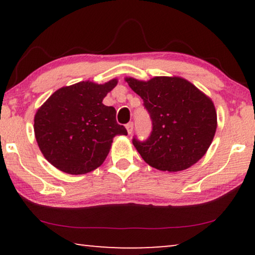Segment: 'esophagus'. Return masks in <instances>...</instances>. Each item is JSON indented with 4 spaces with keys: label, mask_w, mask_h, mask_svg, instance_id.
I'll return each instance as SVG.
<instances>
[{
    "label": "esophagus",
    "mask_w": 255,
    "mask_h": 255,
    "mask_svg": "<svg viewBox=\"0 0 255 255\" xmlns=\"http://www.w3.org/2000/svg\"><path fill=\"white\" fill-rule=\"evenodd\" d=\"M127 130L128 132V134L132 133V131H133V123H132V122H130V123L127 124Z\"/></svg>",
    "instance_id": "1"
}]
</instances>
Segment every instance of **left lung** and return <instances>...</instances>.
Segmentation results:
<instances>
[{
    "label": "left lung",
    "mask_w": 255,
    "mask_h": 255,
    "mask_svg": "<svg viewBox=\"0 0 255 255\" xmlns=\"http://www.w3.org/2000/svg\"><path fill=\"white\" fill-rule=\"evenodd\" d=\"M127 81L142 99L152 121L146 140L132 139L141 158L149 166L168 172L196 163L208 151L217 128L212 101L193 83L176 76H155L146 82L128 78Z\"/></svg>",
    "instance_id": "1"
}]
</instances>
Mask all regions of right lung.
<instances>
[{"label":"right lung","instance_id":"add662e5","mask_svg":"<svg viewBox=\"0 0 255 255\" xmlns=\"http://www.w3.org/2000/svg\"><path fill=\"white\" fill-rule=\"evenodd\" d=\"M117 80L83 81L58 89L38 109L34 134L45 159L61 172L80 175L102 165L115 135L128 134L116 109L102 103Z\"/></svg>","mask_w":255,"mask_h":255}]
</instances>
